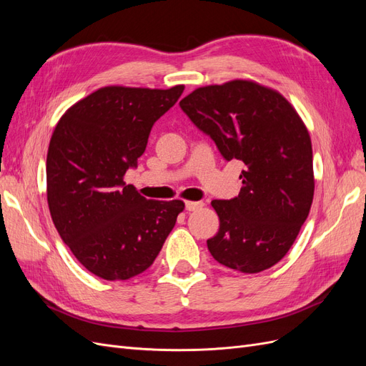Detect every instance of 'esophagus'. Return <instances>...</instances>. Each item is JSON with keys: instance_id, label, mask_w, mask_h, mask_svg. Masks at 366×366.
Returning <instances> with one entry per match:
<instances>
[{"instance_id": "esophagus-1", "label": "esophagus", "mask_w": 366, "mask_h": 366, "mask_svg": "<svg viewBox=\"0 0 366 366\" xmlns=\"http://www.w3.org/2000/svg\"><path fill=\"white\" fill-rule=\"evenodd\" d=\"M203 206V203L202 202H186L184 203V207H186V210H197V209H200Z\"/></svg>"}]
</instances>
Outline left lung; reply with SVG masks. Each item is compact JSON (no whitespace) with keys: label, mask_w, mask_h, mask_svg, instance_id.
Instances as JSON below:
<instances>
[{"label":"left lung","mask_w":366,"mask_h":366,"mask_svg":"<svg viewBox=\"0 0 366 366\" xmlns=\"http://www.w3.org/2000/svg\"><path fill=\"white\" fill-rule=\"evenodd\" d=\"M227 162L241 160L242 187L214 200L219 229L207 239L219 264L258 273L290 250L313 203L312 140L287 99L253 81L197 88L180 102Z\"/></svg>","instance_id":"obj_1"}]
</instances>
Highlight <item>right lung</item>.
<instances>
[{
    "instance_id": "add662e5",
    "label": "right lung",
    "mask_w": 366,
    "mask_h": 366,
    "mask_svg": "<svg viewBox=\"0 0 366 366\" xmlns=\"http://www.w3.org/2000/svg\"><path fill=\"white\" fill-rule=\"evenodd\" d=\"M169 90L104 86L69 108L47 152V202L59 237L84 267L107 281L145 272L184 209L147 200L124 182L152 125L179 101Z\"/></svg>"
}]
</instances>
